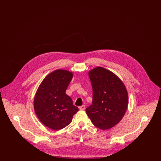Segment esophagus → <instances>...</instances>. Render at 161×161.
Masks as SVG:
<instances>
[{
  "label": "esophagus",
  "mask_w": 161,
  "mask_h": 161,
  "mask_svg": "<svg viewBox=\"0 0 161 161\" xmlns=\"http://www.w3.org/2000/svg\"><path fill=\"white\" fill-rule=\"evenodd\" d=\"M85 108H86V106H85L84 105H83V106H80V107H79V109H80V110H84V109H85Z\"/></svg>",
  "instance_id": "34e87169"
}]
</instances>
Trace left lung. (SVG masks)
Instances as JSON below:
<instances>
[{
    "instance_id": "1",
    "label": "left lung",
    "mask_w": 161,
    "mask_h": 161,
    "mask_svg": "<svg viewBox=\"0 0 161 161\" xmlns=\"http://www.w3.org/2000/svg\"><path fill=\"white\" fill-rule=\"evenodd\" d=\"M89 76L93 90L92 104L86 112L92 124L102 130L119 123L128 106V94L121 80L102 67L92 69Z\"/></svg>"
}]
</instances>
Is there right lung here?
Segmentation results:
<instances>
[{
  "label": "right lung",
  "mask_w": 161,
  "mask_h": 161,
  "mask_svg": "<svg viewBox=\"0 0 161 161\" xmlns=\"http://www.w3.org/2000/svg\"><path fill=\"white\" fill-rule=\"evenodd\" d=\"M73 74L65 70H55L49 74L39 86L34 106L40 121L54 130L68 125L78 111L71 98L66 94Z\"/></svg>",
  "instance_id": "add662e5"
}]
</instances>
